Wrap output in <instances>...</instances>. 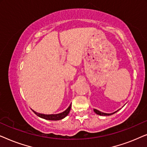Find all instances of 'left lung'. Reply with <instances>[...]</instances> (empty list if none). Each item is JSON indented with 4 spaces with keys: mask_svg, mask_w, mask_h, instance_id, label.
Instances as JSON below:
<instances>
[{
    "mask_svg": "<svg viewBox=\"0 0 147 147\" xmlns=\"http://www.w3.org/2000/svg\"><path fill=\"white\" fill-rule=\"evenodd\" d=\"M94 112H95L96 114H98V115H100V116H110V115H112V114H113L115 113V112H117V111H116V112H113V113L107 114V113H104V112H100V111H99V110H96V109H94Z\"/></svg>",
    "mask_w": 147,
    "mask_h": 147,
    "instance_id": "1",
    "label": "left lung"
}]
</instances>
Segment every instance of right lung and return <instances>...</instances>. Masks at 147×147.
I'll return each instance as SVG.
<instances>
[{"label":"right lung","instance_id":"1","mask_svg":"<svg viewBox=\"0 0 147 147\" xmlns=\"http://www.w3.org/2000/svg\"><path fill=\"white\" fill-rule=\"evenodd\" d=\"M71 104H70L69 107H68L67 109H66L65 111L61 112V113L59 114H40V113H37L35 111L33 110L34 113H35L36 115L39 116L40 118H43V119L45 120H61L63 119L68 115V114L69 113L70 110H71Z\"/></svg>","mask_w":147,"mask_h":147}]
</instances>
